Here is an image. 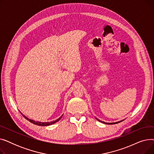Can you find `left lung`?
Returning <instances> with one entry per match:
<instances>
[{
    "instance_id": "8db88e82",
    "label": "left lung",
    "mask_w": 154,
    "mask_h": 154,
    "mask_svg": "<svg viewBox=\"0 0 154 154\" xmlns=\"http://www.w3.org/2000/svg\"><path fill=\"white\" fill-rule=\"evenodd\" d=\"M98 120V119H97ZM99 121H100V122H102V123H104V124H109V125H111V124H118V123H119V122H122V121H120V122H115V123H106V122H102V121H100V120H98Z\"/></svg>"
}]
</instances>
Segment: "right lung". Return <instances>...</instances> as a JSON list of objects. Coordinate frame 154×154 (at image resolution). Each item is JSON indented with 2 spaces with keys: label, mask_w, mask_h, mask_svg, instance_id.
I'll list each match as a JSON object with an SVG mask.
<instances>
[{
  "label": "right lung",
  "mask_w": 154,
  "mask_h": 154,
  "mask_svg": "<svg viewBox=\"0 0 154 154\" xmlns=\"http://www.w3.org/2000/svg\"><path fill=\"white\" fill-rule=\"evenodd\" d=\"M21 114L23 116V117L25 118V119H26L27 120H29L30 122H31V123H32V124H35V125H39V126H47V125H52V124H55V123H56L57 122H58V121L60 119V118L62 117H60V118H59L58 119H57L56 120H55V121H53V122H35V121H34V120H31V119H28L27 117H26L25 116H23L22 113H21Z\"/></svg>",
  "instance_id": "obj_1"
}]
</instances>
